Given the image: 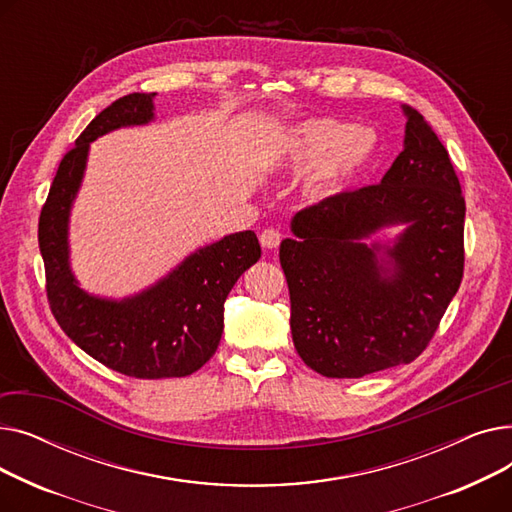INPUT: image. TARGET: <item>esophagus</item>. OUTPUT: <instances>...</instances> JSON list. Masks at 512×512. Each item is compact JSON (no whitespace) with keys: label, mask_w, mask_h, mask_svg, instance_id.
Returning <instances> with one entry per match:
<instances>
[{"label":"esophagus","mask_w":512,"mask_h":512,"mask_svg":"<svg viewBox=\"0 0 512 512\" xmlns=\"http://www.w3.org/2000/svg\"><path fill=\"white\" fill-rule=\"evenodd\" d=\"M280 240H282V234L274 228H267L259 234V242H261L263 249H276L280 245Z\"/></svg>","instance_id":"obj_1"}]
</instances>
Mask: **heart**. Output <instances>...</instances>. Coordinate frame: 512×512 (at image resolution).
Here are the masks:
<instances>
[{"label":"heart","instance_id":"b5f03b06","mask_svg":"<svg viewBox=\"0 0 512 512\" xmlns=\"http://www.w3.org/2000/svg\"><path fill=\"white\" fill-rule=\"evenodd\" d=\"M378 139L369 128H353L334 118H309L292 126L284 137L278 164L309 172V191L315 197H332L371 161Z\"/></svg>","mask_w":512,"mask_h":512}]
</instances>
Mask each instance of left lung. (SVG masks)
<instances>
[{"instance_id": "1", "label": "left lung", "mask_w": 512, "mask_h": 512, "mask_svg": "<svg viewBox=\"0 0 512 512\" xmlns=\"http://www.w3.org/2000/svg\"><path fill=\"white\" fill-rule=\"evenodd\" d=\"M402 110L405 149L382 182L301 209L280 245L294 348L326 378L415 361L463 280L461 182L432 126ZM396 223L392 248L362 242Z\"/></svg>"}]
</instances>
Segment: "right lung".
I'll return each instance as SVG.
<instances>
[{
	"label": "right lung",
	"instance_id": "right-lung-1",
	"mask_svg": "<svg viewBox=\"0 0 512 512\" xmlns=\"http://www.w3.org/2000/svg\"><path fill=\"white\" fill-rule=\"evenodd\" d=\"M155 93H130L107 105L62 157L39 215V249L53 317L68 338L101 365L128 378H184L201 369L224 330V301L261 257L245 230L188 255L176 270L134 297L112 301L80 290L68 261L70 207L83 180L89 143L120 126L153 120Z\"/></svg>",
	"mask_w": 512,
	"mask_h": 512
}]
</instances>
